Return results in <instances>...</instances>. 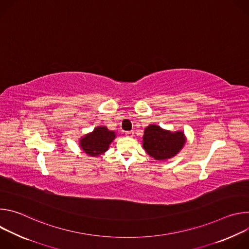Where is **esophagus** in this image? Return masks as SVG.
<instances>
[{"instance_id":"obj_1","label":"esophagus","mask_w":249,"mask_h":249,"mask_svg":"<svg viewBox=\"0 0 249 249\" xmlns=\"http://www.w3.org/2000/svg\"><path fill=\"white\" fill-rule=\"evenodd\" d=\"M125 134H126V136L129 137V138H132V137L134 136V132H133V131H128V132H126Z\"/></svg>"}]
</instances>
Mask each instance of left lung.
Listing matches in <instances>:
<instances>
[{
	"label": "left lung",
	"instance_id": "8db88e82",
	"mask_svg": "<svg viewBox=\"0 0 249 249\" xmlns=\"http://www.w3.org/2000/svg\"><path fill=\"white\" fill-rule=\"evenodd\" d=\"M183 131L165 130L159 125L151 124L145 128L143 148L156 160H166L178 154L186 143Z\"/></svg>",
	"mask_w": 249,
	"mask_h": 249
}]
</instances>
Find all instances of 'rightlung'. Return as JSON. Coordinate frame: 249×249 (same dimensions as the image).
<instances>
[{
  "mask_svg": "<svg viewBox=\"0 0 249 249\" xmlns=\"http://www.w3.org/2000/svg\"><path fill=\"white\" fill-rule=\"evenodd\" d=\"M115 138L114 131L108 130L106 126H97L79 140V145L88 156L96 158L109 149Z\"/></svg>",
  "mask_w": 249,
  "mask_h": 249,
  "instance_id": "right-lung-1",
  "label": "right lung"
}]
</instances>
